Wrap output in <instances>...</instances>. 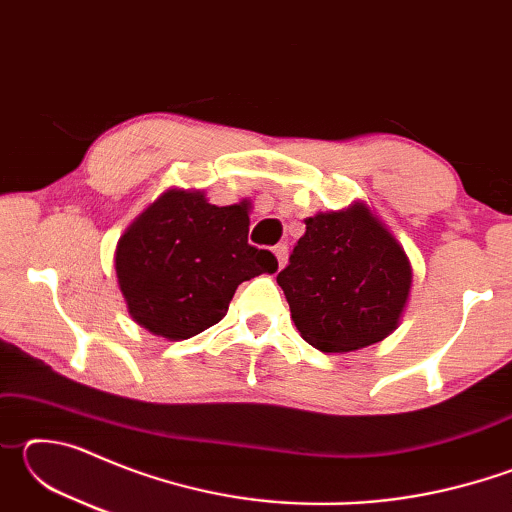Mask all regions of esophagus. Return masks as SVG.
Segmentation results:
<instances>
[{
    "instance_id": "1",
    "label": "esophagus",
    "mask_w": 512,
    "mask_h": 512,
    "mask_svg": "<svg viewBox=\"0 0 512 512\" xmlns=\"http://www.w3.org/2000/svg\"><path fill=\"white\" fill-rule=\"evenodd\" d=\"M273 253H275V257H277V266H284L287 264V255H289V248H287V244H277L275 248H273Z\"/></svg>"
}]
</instances>
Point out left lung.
Returning <instances> with one entry per match:
<instances>
[{
    "instance_id": "obj_1",
    "label": "left lung",
    "mask_w": 512,
    "mask_h": 512,
    "mask_svg": "<svg viewBox=\"0 0 512 512\" xmlns=\"http://www.w3.org/2000/svg\"><path fill=\"white\" fill-rule=\"evenodd\" d=\"M277 273L291 318L320 352H350L386 339L411 289V264L366 205L316 214Z\"/></svg>"
}]
</instances>
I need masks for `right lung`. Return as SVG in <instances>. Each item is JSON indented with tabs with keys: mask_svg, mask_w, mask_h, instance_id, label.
I'll use <instances>...</instances> for the list:
<instances>
[{
	"mask_svg": "<svg viewBox=\"0 0 512 512\" xmlns=\"http://www.w3.org/2000/svg\"><path fill=\"white\" fill-rule=\"evenodd\" d=\"M246 205L216 207L169 189L119 239L115 268L128 314L169 341L219 323L241 282L275 273L271 250L248 244Z\"/></svg>",
	"mask_w": 512,
	"mask_h": 512,
	"instance_id": "right-lung-1",
	"label": "right lung"
}]
</instances>
